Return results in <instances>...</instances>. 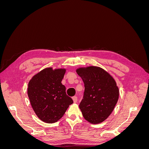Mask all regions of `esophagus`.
Here are the masks:
<instances>
[{
    "instance_id": "34e87169",
    "label": "esophagus",
    "mask_w": 149,
    "mask_h": 149,
    "mask_svg": "<svg viewBox=\"0 0 149 149\" xmlns=\"http://www.w3.org/2000/svg\"><path fill=\"white\" fill-rule=\"evenodd\" d=\"M72 99H73V102L74 103H76V102H77V97H76V96H73V97H72Z\"/></svg>"
}]
</instances>
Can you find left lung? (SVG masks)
<instances>
[{"instance_id":"8db88e82","label":"left lung","mask_w":149,"mask_h":149,"mask_svg":"<svg viewBox=\"0 0 149 149\" xmlns=\"http://www.w3.org/2000/svg\"><path fill=\"white\" fill-rule=\"evenodd\" d=\"M76 71L84 84L83 100L79 105L83 116L93 124L102 123L113 111L119 99L114 78L99 66L79 67Z\"/></svg>"}]
</instances>
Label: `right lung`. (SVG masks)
I'll return each instance as SVG.
<instances>
[{"instance_id": "add662e5", "label": "right lung", "mask_w": 149, "mask_h": 149, "mask_svg": "<svg viewBox=\"0 0 149 149\" xmlns=\"http://www.w3.org/2000/svg\"><path fill=\"white\" fill-rule=\"evenodd\" d=\"M66 71L62 68H46L29 81L27 94L30 104L44 123L52 124L59 120L73 102L61 83Z\"/></svg>"}]
</instances>
